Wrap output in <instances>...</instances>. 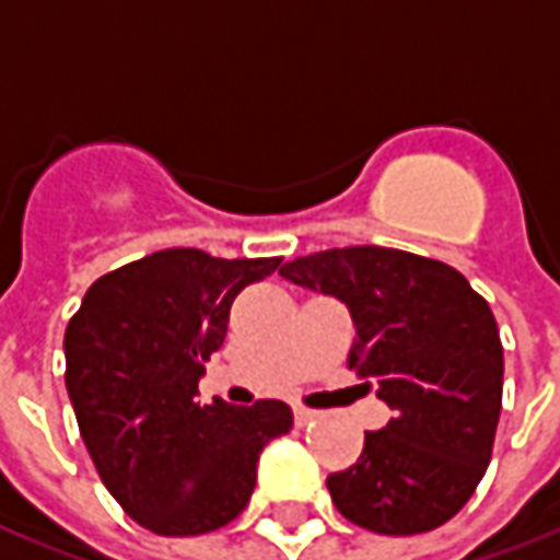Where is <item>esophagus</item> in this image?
<instances>
[{"label": "esophagus", "mask_w": 560, "mask_h": 560, "mask_svg": "<svg viewBox=\"0 0 560 560\" xmlns=\"http://www.w3.org/2000/svg\"><path fill=\"white\" fill-rule=\"evenodd\" d=\"M293 417H296V422H300V425H312V422H315L320 413L308 411V408H296V411H293Z\"/></svg>", "instance_id": "esophagus-1"}]
</instances>
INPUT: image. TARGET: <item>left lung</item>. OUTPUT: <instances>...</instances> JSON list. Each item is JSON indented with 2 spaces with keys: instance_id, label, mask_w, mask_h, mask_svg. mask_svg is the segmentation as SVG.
<instances>
[{
  "instance_id": "obj_1",
  "label": "left lung",
  "mask_w": 560,
  "mask_h": 560,
  "mask_svg": "<svg viewBox=\"0 0 560 560\" xmlns=\"http://www.w3.org/2000/svg\"><path fill=\"white\" fill-rule=\"evenodd\" d=\"M281 279L351 312L348 365L393 411L357 465L329 474L332 504L360 528L422 534L468 504L501 417L504 348L489 303L458 269L384 245L296 257Z\"/></svg>"
}]
</instances>
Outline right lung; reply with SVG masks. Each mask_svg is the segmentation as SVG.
Here are the masks:
<instances>
[{"mask_svg":"<svg viewBox=\"0 0 560 560\" xmlns=\"http://www.w3.org/2000/svg\"><path fill=\"white\" fill-rule=\"evenodd\" d=\"M279 264L164 248L102 276L68 320L80 438L107 492L152 534L191 537L233 522L255 492L260 450L293 429L279 399L197 401L236 293Z\"/></svg>","mask_w":560,"mask_h":560,"instance_id":"add662e5","label":"right lung"}]
</instances>
